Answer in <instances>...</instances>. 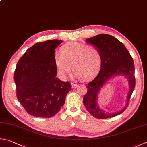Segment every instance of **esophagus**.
<instances>
[{
    "label": "esophagus",
    "mask_w": 147,
    "mask_h": 147,
    "mask_svg": "<svg viewBox=\"0 0 147 147\" xmlns=\"http://www.w3.org/2000/svg\"><path fill=\"white\" fill-rule=\"evenodd\" d=\"M78 84H75V83H71V87H72V88H76L77 87H78Z\"/></svg>",
    "instance_id": "esophagus-1"
}]
</instances>
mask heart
Wrapping results in <instances>:
<instances>
[{
    "label": "heart",
    "instance_id": "heart-1",
    "mask_svg": "<svg viewBox=\"0 0 147 147\" xmlns=\"http://www.w3.org/2000/svg\"><path fill=\"white\" fill-rule=\"evenodd\" d=\"M61 54L54 55V62L59 74L64 78L72 70L77 77L88 78L96 73L101 63L99 48L93 45L71 42L61 46Z\"/></svg>",
    "mask_w": 147,
    "mask_h": 147
}]
</instances>
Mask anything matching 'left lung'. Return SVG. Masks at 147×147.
<instances>
[{"label":"left lung","instance_id":"8db88e82","mask_svg":"<svg viewBox=\"0 0 147 147\" xmlns=\"http://www.w3.org/2000/svg\"><path fill=\"white\" fill-rule=\"evenodd\" d=\"M87 43L99 48L101 56V69L93 81L86 84L83 104L90 114L98 119H107L120 114L127 109L135 87L134 64L129 51L122 42L112 35L100 34L86 39ZM123 75L128 80L129 91L125 107L119 111L109 113L99 107L98 95L110 79Z\"/></svg>","mask_w":147,"mask_h":147}]
</instances>
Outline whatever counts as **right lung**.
<instances>
[{
    "instance_id": "right-lung-1",
    "label": "right lung",
    "mask_w": 147,
    "mask_h": 147,
    "mask_svg": "<svg viewBox=\"0 0 147 147\" xmlns=\"http://www.w3.org/2000/svg\"><path fill=\"white\" fill-rule=\"evenodd\" d=\"M63 41L37 42L28 49L17 64L14 81L17 99L32 116L51 117L65 102L70 83L57 78L55 50Z\"/></svg>"
}]
</instances>
